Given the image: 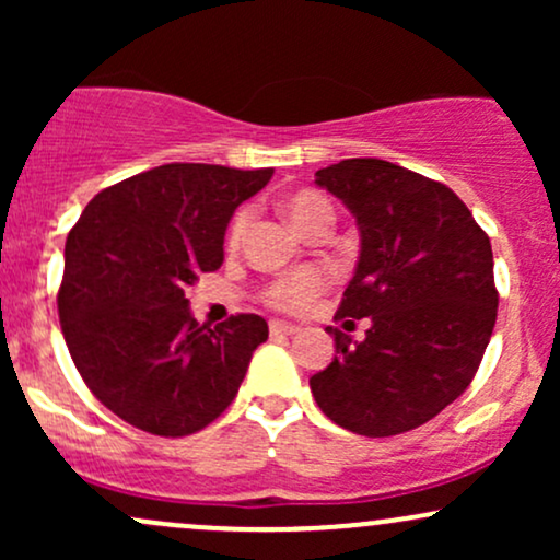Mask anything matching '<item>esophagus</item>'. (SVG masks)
Instances as JSON below:
<instances>
[{
    "mask_svg": "<svg viewBox=\"0 0 560 560\" xmlns=\"http://www.w3.org/2000/svg\"><path fill=\"white\" fill-rule=\"evenodd\" d=\"M298 331H300L298 324H287V320H271L273 337H292V334H298Z\"/></svg>",
    "mask_w": 560,
    "mask_h": 560,
    "instance_id": "obj_1",
    "label": "esophagus"
}]
</instances>
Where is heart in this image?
<instances>
[{
    "instance_id": "obj_1",
    "label": "heart",
    "mask_w": 560,
    "mask_h": 560,
    "mask_svg": "<svg viewBox=\"0 0 560 560\" xmlns=\"http://www.w3.org/2000/svg\"><path fill=\"white\" fill-rule=\"evenodd\" d=\"M284 213L289 221H292V226L302 231V234H305L313 223L324 221V218L334 221L331 205L326 202L324 197L313 195V191H298V195L289 197L284 202ZM244 226H247V213H236L234 221H231L229 240L231 242L240 240ZM324 284L326 279L318 268H302V271L287 273L281 276V279L271 281V284L266 287V292H262V298H266L268 305L276 307V311L294 313V311H302L307 302L316 298L320 289H324Z\"/></svg>"
}]
</instances>
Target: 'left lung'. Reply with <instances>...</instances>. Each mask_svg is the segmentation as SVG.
I'll list each match as a JSON object with an SVG mask.
<instances>
[{"label":"left lung","mask_w":560,"mask_h":560,"mask_svg":"<svg viewBox=\"0 0 560 560\" xmlns=\"http://www.w3.org/2000/svg\"><path fill=\"white\" fill-rule=\"evenodd\" d=\"M316 184L342 199L361 231L337 318L371 326L361 342L326 329L337 355L311 376V392L347 432H410L464 395L490 345V236L453 189L387 160H342Z\"/></svg>","instance_id":"left-lung-1"}]
</instances>
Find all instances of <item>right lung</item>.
I'll use <instances>...</instances> for the list:
<instances>
[{
    "mask_svg": "<svg viewBox=\"0 0 560 560\" xmlns=\"http://www.w3.org/2000/svg\"><path fill=\"white\" fill-rule=\"evenodd\" d=\"M273 168L168 163L107 186L66 242L57 311L86 387L131 427L186 436L215 421L268 339L255 313L210 329L186 287L223 262V236Z\"/></svg>",
    "mask_w": 560,
    "mask_h": 560,
    "instance_id": "obj_1",
    "label": "right lung"
}]
</instances>
